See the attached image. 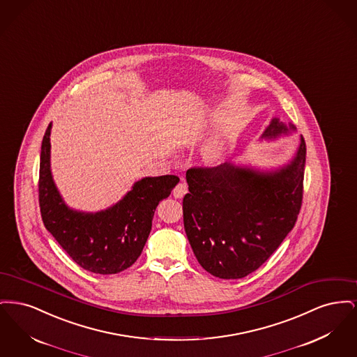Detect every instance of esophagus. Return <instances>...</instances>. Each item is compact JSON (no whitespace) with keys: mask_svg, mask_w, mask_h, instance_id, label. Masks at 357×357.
I'll return each mask as SVG.
<instances>
[{"mask_svg":"<svg viewBox=\"0 0 357 357\" xmlns=\"http://www.w3.org/2000/svg\"><path fill=\"white\" fill-rule=\"evenodd\" d=\"M186 192V183H179V185H176V187H175V188H174V191H172V194H174V197H175V198H183Z\"/></svg>","mask_w":357,"mask_h":357,"instance_id":"34e87169","label":"esophagus"}]
</instances>
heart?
I'll use <instances>...</instances> for the list:
<instances>
[{
    "mask_svg": "<svg viewBox=\"0 0 357 357\" xmlns=\"http://www.w3.org/2000/svg\"><path fill=\"white\" fill-rule=\"evenodd\" d=\"M226 155H227V146L223 140L220 139L210 140L204 147V159L210 163L220 165L226 159Z\"/></svg>",
    "mask_w": 357,
    "mask_h": 357,
    "instance_id": "1",
    "label": "heart"
}]
</instances>
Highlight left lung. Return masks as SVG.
I'll use <instances>...</instances> for the list:
<instances>
[{
    "label": "left lung",
    "instance_id": "8db88e82",
    "mask_svg": "<svg viewBox=\"0 0 357 357\" xmlns=\"http://www.w3.org/2000/svg\"><path fill=\"white\" fill-rule=\"evenodd\" d=\"M296 127L274 118L261 137L288 135ZM306 146L272 171L233 163L190 169L183 198L188 242L206 272L236 280L257 271L297 221L303 204Z\"/></svg>",
    "mask_w": 357,
    "mask_h": 357
}]
</instances>
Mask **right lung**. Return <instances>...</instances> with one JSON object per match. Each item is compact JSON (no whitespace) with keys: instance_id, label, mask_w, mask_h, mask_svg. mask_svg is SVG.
<instances>
[{"instance_id":"right-lung-1","label":"right lung","mask_w":357,"mask_h":357,"mask_svg":"<svg viewBox=\"0 0 357 357\" xmlns=\"http://www.w3.org/2000/svg\"><path fill=\"white\" fill-rule=\"evenodd\" d=\"M51 128L50 124L43 137L38 178L40 211L47 230L85 271L96 274L126 271L142 255L156 206L170 195L179 178L147 176L105 210H73L66 204L52 178Z\"/></svg>"}]
</instances>
